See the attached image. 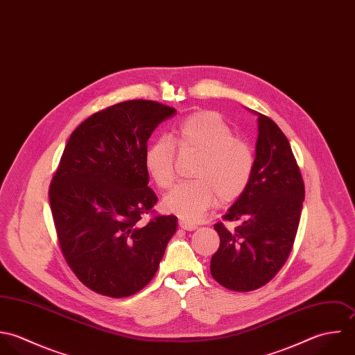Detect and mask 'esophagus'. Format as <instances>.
I'll return each instance as SVG.
<instances>
[{
    "instance_id": "esophagus-1",
    "label": "esophagus",
    "mask_w": 355,
    "mask_h": 355,
    "mask_svg": "<svg viewBox=\"0 0 355 355\" xmlns=\"http://www.w3.org/2000/svg\"><path fill=\"white\" fill-rule=\"evenodd\" d=\"M179 226H180L183 230H187V232H193V230H196V229L198 227L196 223L186 222V220H180V222H179Z\"/></svg>"
}]
</instances>
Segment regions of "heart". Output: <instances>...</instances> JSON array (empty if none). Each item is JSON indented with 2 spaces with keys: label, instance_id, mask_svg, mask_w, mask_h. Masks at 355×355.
<instances>
[{
  "label": "heart",
  "instance_id": "b5f03b06",
  "mask_svg": "<svg viewBox=\"0 0 355 355\" xmlns=\"http://www.w3.org/2000/svg\"><path fill=\"white\" fill-rule=\"evenodd\" d=\"M172 141L182 153L200 155L193 182L176 184L162 200L164 208L186 222L198 220L215 202L236 200L248 187L254 154L250 144L234 136L230 125L214 112H200L172 130ZM166 137L148 146L144 166L159 189L175 178V147Z\"/></svg>",
  "mask_w": 355,
  "mask_h": 355
}]
</instances>
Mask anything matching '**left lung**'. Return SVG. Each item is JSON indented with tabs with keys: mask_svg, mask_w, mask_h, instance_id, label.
Here are the masks:
<instances>
[{
	"mask_svg": "<svg viewBox=\"0 0 355 355\" xmlns=\"http://www.w3.org/2000/svg\"><path fill=\"white\" fill-rule=\"evenodd\" d=\"M257 114L254 168L245 191L216 223L220 245L211 274L225 288L249 292L266 285L285 264L297 233L304 183L291 144L272 119Z\"/></svg>",
	"mask_w": 355,
	"mask_h": 355,
	"instance_id": "left-lung-1",
	"label": "left lung"
}]
</instances>
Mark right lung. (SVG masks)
<instances>
[{
	"label": "right lung",
	"instance_id": "1",
	"mask_svg": "<svg viewBox=\"0 0 355 355\" xmlns=\"http://www.w3.org/2000/svg\"><path fill=\"white\" fill-rule=\"evenodd\" d=\"M173 107L126 101L85 119L71 135L49 187L63 256L96 293L126 297L158 270L178 218L143 222L157 204L144 166L147 140Z\"/></svg>",
	"mask_w": 355,
	"mask_h": 355
}]
</instances>
